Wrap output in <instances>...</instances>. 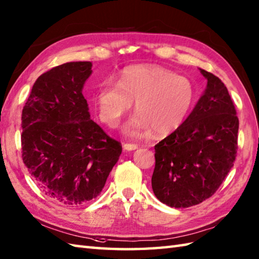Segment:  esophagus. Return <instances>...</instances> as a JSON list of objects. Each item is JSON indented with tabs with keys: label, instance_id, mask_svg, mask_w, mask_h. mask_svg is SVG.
I'll return each instance as SVG.
<instances>
[{
	"label": "esophagus",
	"instance_id": "1",
	"mask_svg": "<svg viewBox=\"0 0 259 259\" xmlns=\"http://www.w3.org/2000/svg\"><path fill=\"white\" fill-rule=\"evenodd\" d=\"M124 150H127V151H133V150H136L139 148L138 144H133V143H124L123 145Z\"/></svg>",
	"mask_w": 259,
	"mask_h": 259
}]
</instances>
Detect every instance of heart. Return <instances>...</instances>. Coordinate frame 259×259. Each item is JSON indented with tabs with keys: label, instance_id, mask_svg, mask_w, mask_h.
<instances>
[{
	"label": "heart",
	"instance_id": "b5f03b06",
	"mask_svg": "<svg viewBox=\"0 0 259 259\" xmlns=\"http://www.w3.org/2000/svg\"><path fill=\"white\" fill-rule=\"evenodd\" d=\"M195 99L196 89L188 77L162 66L143 64L125 67L117 83H102L96 105L102 123L115 128L135 102L138 114L126 124V133L141 135L153 130L158 135H168L183 125Z\"/></svg>",
	"mask_w": 259,
	"mask_h": 259
}]
</instances>
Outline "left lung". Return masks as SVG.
Instances as JSON below:
<instances>
[{
  "instance_id": "1",
  "label": "left lung",
  "mask_w": 259,
  "mask_h": 259,
  "mask_svg": "<svg viewBox=\"0 0 259 259\" xmlns=\"http://www.w3.org/2000/svg\"><path fill=\"white\" fill-rule=\"evenodd\" d=\"M204 95L178 130L154 146L152 189L170 207H189L217 192L233 167L239 119L227 87L212 73Z\"/></svg>"
}]
</instances>
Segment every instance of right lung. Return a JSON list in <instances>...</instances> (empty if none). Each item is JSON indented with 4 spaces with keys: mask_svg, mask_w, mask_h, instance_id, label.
<instances>
[{
    "mask_svg": "<svg viewBox=\"0 0 259 259\" xmlns=\"http://www.w3.org/2000/svg\"><path fill=\"white\" fill-rule=\"evenodd\" d=\"M91 62H70L38 77L22 109V160L38 187L65 205L96 198L121 144L90 119L82 88Z\"/></svg>",
    "mask_w": 259,
    "mask_h": 259,
    "instance_id": "1",
    "label": "right lung"
}]
</instances>
